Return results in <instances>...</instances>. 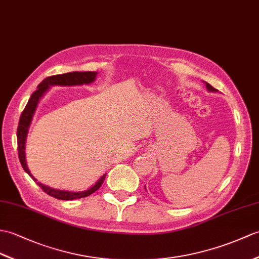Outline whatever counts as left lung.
<instances>
[{"label": "left lung", "mask_w": 259, "mask_h": 259, "mask_svg": "<svg viewBox=\"0 0 259 259\" xmlns=\"http://www.w3.org/2000/svg\"><path fill=\"white\" fill-rule=\"evenodd\" d=\"M205 85H206V89L208 90V92H212V93H216V92H218V90H216L215 88H213L211 85H209V83L205 82Z\"/></svg>", "instance_id": "left-lung-1"}]
</instances>
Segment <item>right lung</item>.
I'll use <instances>...</instances> for the list:
<instances>
[{
  "label": "right lung",
  "instance_id": "1",
  "mask_svg": "<svg viewBox=\"0 0 259 259\" xmlns=\"http://www.w3.org/2000/svg\"><path fill=\"white\" fill-rule=\"evenodd\" d=\"M97 71H73V73H66L62 75H55L47 77L41 81L37 86V89L32 94L31 98H29L25 109L23 110L19 127H17V150H19V158L20 162L23 166L24 171H25L29 177H31L34 181L37 183L39 188L43 190L45 193L51 195L58 200H65V201H71L77 200V198L86 197L90 194H93L94 192L97 191L105 181L106 174H104L97 182H96L92 188L88 190H85L82 192H71V191H64V190H57L50 188V186L41 184L40 182H37L31 171L28 170V166L26 163V154H25V144H26V138L28 134L29 125L32 123V120L34 117V113L37 109L39 100L43 98V96L48 92L52 86H80V85H89L96 80L97 77Z\"/></svg>",
  "mask_w": 259,
  "mask_h": 259
}]
</instances>
